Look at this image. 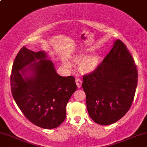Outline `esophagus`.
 Wrapping results in <instances>:
<instances>
[{
	"mask_svg": "<svg viewBox=\"0 0 147 147\" xmlns=\"http://www.w3.org/2000/svg\"><path fill=\"white\" fill-rule=\"evenodd\" d=\"M76 84H77V87L80 88L81 86V84H82V81L80 79H76Z\"/></svg>",
	"mask_w": 147,
	"mask_h": 147,
	"instance_id": "34e87169",
	"label": "esophagus"
}]
</instances>
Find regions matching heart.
I'll return each mask as SVG.
<instances>
[{"mask_svg":"<svg viewBox=\"0 0 147 147\" xmlns=\"http://www.w3.org/2000/svg\"><path fill=\"white\" fill-rule=\"evenodd\" d=\"M83 58V55H77L75 57L76 61H79ZM99 58L95 55H90L84 58L79 62V68L81 73L89 74L94 71L99 64ZM65 66L67 68H70V66L68 62H64Z\"/></svg>","mask_w":147,"mask_h":147,"instance_id":"obj_1","label":"heart"}]
</instances>
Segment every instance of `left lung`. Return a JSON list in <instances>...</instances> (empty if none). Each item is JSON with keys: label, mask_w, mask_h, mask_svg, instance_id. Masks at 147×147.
<instances>
[{"label": "left lung", "mask_w": 147, "mask_h": 147, "mask_svg": "<svg viewBox=\"0 0 147 147\" xmlns=\"http://www.w3.org/2000/svg\"><path fill=\"white\" fill-rule=\"evenodd\" d=\"M135 61L124 43L114 45L94 71L83 77L88 114L97 124L108 125L126 114L138 84Z\"/></svg>", "instance_id": "8db88e82"}]
</instances>
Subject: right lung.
<instances>
[{"label": "right lung", "mask_w": 147, "mask_h": 147, "mask_svg": "<svg viewBox=\"0 0 147 147\" xmlns=\"http://www.w3.org/2000/svg\"><path fill=\"white\" fill-rule=\"evenodd\" d=\"M47 57L45 51L35 53L23 47L13 61L10 81L12 96L24 116L36 126L50 129L64 121L77 85L72 76L58 75Z\"/></svg>", "instance_id": "right-lung-1"}]
</instances>
